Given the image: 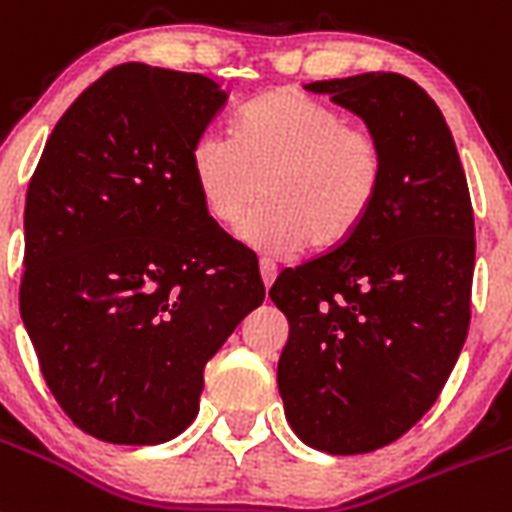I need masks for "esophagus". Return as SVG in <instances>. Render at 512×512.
<instances>
[{
    "mask_svg": "<svg viewBox=\"0 0 512 512\" xmlns=\"http://www.w3.org/2000/svg\"><path fill=\"white\" fill-rule=\"evenodd\" d=\"M260 275L265 288H270L275 281V275H278V265H275L273 260H260Z\"/></svg>",
    "mask_w": 512,
    "mask_h": 512,
    "instance_id": "obj_1",
    "label": "esophagus"
}]
</instances>
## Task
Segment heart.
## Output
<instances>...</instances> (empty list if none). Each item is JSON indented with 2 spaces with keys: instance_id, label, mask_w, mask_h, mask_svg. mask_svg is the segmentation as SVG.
Here are the masks:
<instances>
[{
  "instance_id": "heart-1",
  "label": "heart",
  "mask_w": 512,
  "mask_h": 512,
  "mask_svg": "<svg viewBox=\"0 0 512 512\" xmlns=\"http://www.w3.org/2000/svg\"><path fill=\"white\" fill-rule=\"evenodd\" d=\"M203 208L262 252L335 250L361 229L384 185V151L368 128L296 90L244 108L234 136L203 131L190 151Z\"/></svg>"
}]
</instances>
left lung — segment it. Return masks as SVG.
<instances>
[{"label":"left lung","instance_id":"8db88e82","mask_svg":"<svg viewBox=\"0 0 512 512\" xmlns=\"http://www.w3.org/2000/svg\"><path fill=\"white\" fill-rule=\"evenodd\" d=\"M366 123L384 151L376 206L348 242L283 270L278 361L293 433L335 456L376 451L430 410L469 332L474 213L441 108L402 74L306 84Z\"/></svg>","mask_w":512,"mask_h":512}]
</instances>
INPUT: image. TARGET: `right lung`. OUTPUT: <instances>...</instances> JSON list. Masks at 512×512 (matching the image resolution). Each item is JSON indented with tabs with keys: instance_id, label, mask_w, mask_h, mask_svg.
I'll list each match as a JSON object with an SVG mask.
<instances>
[{
	"instance_id": "obj_1",
	"label": "right lung",
	"mask_w": 512,
	"mask_h": 512,
	"mask_svg": "<svg viewBox=\"0 0 512 512\" xmlns=\"http://www.w3.org/2000/svg\"><path fill=\"white\" fill-rule=\"evenodd\" d=\"M226 100L203 74L115 66L61 115L30 180L22 322L61 410L105 443L188 428L203 368L265 299L190 167Z\"/></svg>"
}]
</instances>
